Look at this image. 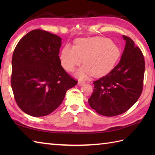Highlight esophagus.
Wrapping results in <instances>:
<instances>
[{"label":"esophagus","instance_id":"esophagus-1","mask_svg":"<svg viewBox=\"0 0 155 155\" xmlns=\"http://www.w3.org/2000/svg\"><path fill=\"white\" fill-rule=\"evenodd\" d=\"M84 84V82L78 81V83H77V85H78V86H79V87H81V86H83V85Z\"/></svg>","mask_w":155,"mask_h":155}]
</instances>
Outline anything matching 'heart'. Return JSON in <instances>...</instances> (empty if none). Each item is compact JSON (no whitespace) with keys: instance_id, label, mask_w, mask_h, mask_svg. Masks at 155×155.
I'll use <instances>...</instances> for the list:
<instances>
[{"instance_id":"b5f03b06","label":"heart","mask_w":155,"mask_h":155,"mask_svg":"<svg viewBox=\"0 0 155 155\" xmlns=\"http://www.w3.org/2000/svg\"><path fill=\"white\" fill-rule=\"evenodd\" d=\"M120 55L118 46L104 37L78 38L74 46L65 45L62 49L61 64L68 72L73 71L83 59L85 64L76 72L75 76L85 79L93 76L102 77L109 72Z\"/></svg>"}]
</instances>
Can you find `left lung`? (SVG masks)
<instances>
[{
	"label": "left lung",
	"instance_id": "1",
	"mask_svg": "<svg viewBox=\"0 0 155 155\" xmlns=\"http://www.w3.org/2000/svg\"><path fill=\"white\" fill-rule=\"evenodd\" d=\"M123 38L126 44L119 62L108 74L94 82L93 93L88 101L91 107L103 116L125 113L142 93L143 54L132 39L124 35Z\"/></svg>",
	"mask_w": 155,
	"mask_h": 155
}]
</instances>
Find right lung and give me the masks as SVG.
<instances>
[{
	"mask_svg": "<svg viewBox=\"0 0 155 155\" xmlns=\"http://www.w3.org/2000/svg\"><path fill=\"white\" fill-rule=\"evenodd\" d=\"M61 41L57 35L37 29L24 36L13 52V94L19 108L32 117L52 113L77 83L61 66Z\"/></svg>",
	"mask_w": 155,
	"mask_h": 155,
	"instance_id": "obj_1",
	"label": "right lung"
}]
</instances>
